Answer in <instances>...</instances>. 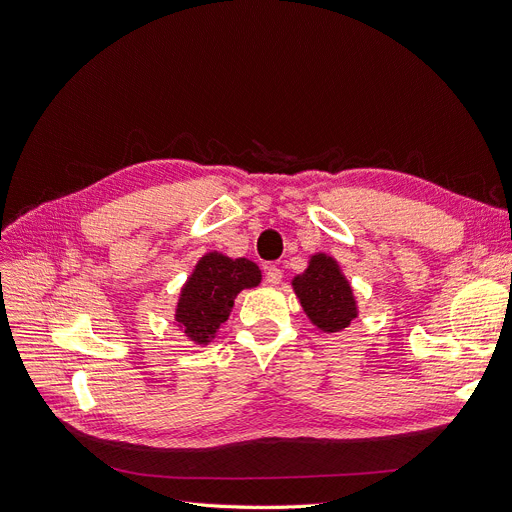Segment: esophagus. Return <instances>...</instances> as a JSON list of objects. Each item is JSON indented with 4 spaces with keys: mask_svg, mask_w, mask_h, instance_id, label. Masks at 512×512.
<instances>
[{
    "mask_svg": "<svg viewBox=\"0 0 512 512\" xmlns=\"http://www.w3.org/2000/svg\"><path fill=\"white\" fill-rule=\"evenodd\" d=\"M281 279H283V271L279 269V266H269V269H266V273H264V281L269 283V285H279L281 283Z\"/></svg>",
    "mask_w": 512,
    "mask_h": 512,
    "instance_id": "obj_1",
    "label": "esophagus"
}]
</instances>
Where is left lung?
<instances>
[{"label": "left lung", "instance_id": "left-lung-1", "mask_svg": "<svg viewBox=\"0 0 512 512\" xmlns=\"http://www.w3.org/2000/svg\"><path fill=\"white\" fill-rule=\"evenodd\" d=\"M294 289L308 319L321 331H342L356 319L350 283L327 254L310 258L308 269L294 279Z\"/></svg>", "mask_w": 512, "mask_h": 512}]
</instances>
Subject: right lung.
Instances as JSON below:
<instances>
[{
	"mask_svg": "<svg viewBox=\"0 0 512 512\" xmlns=\"http://www.w3.org/2000/svg\"><path fill=\"white\" fill-rule=\"evenodd\" d=\"M260 283V269L246 258L231 260L218 252L206 254L181 291L175 319L189 339L208 344L231 314L241 289Z\"/></svg>",
	"mask_w": 512,
	"mask_h": 512,
	"instance_id": "add662e5",
	"label": "right lung"
}]
</instances>
